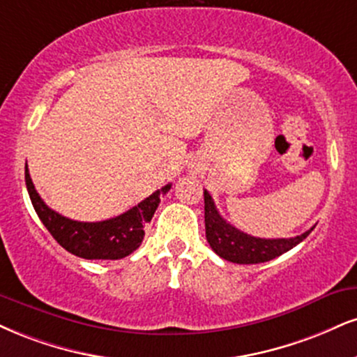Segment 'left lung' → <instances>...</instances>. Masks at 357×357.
<instances>
[{
    "label": "left lung",
    "mask_w": 357,
    "mask_h": 357,
    "mask_svg": "<svg viewBox=\"0 0 357 357\" xmlns=\"http://www.w3.org/2000/svg\"><path fill=\"white\" fill-rule=\"evenodd\" d=\"M204 225L206 239L213 251L222 259L236 264H259L271 261L298 246L314 229L312 226L306 233L296 236V238H255V236L236 229L234 226L222 220L208 191H204Z\"/></svg>",
    "instance_id": "obj_1"
}]
</instances>
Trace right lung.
<instances>
[{
    "instance_id": "add662e5",
    "label": "right lung",
    "mask_w": 357,
    "mask_h": 357,
    "mask_svg": "<svg viewBox=\"0 0 357 357\" xmlns=\"http://www.w3.org/2000/svg\"><path fill=\"white\" fill-rule=\"evenodd\" d=\"M24 179L34 211L46 229L68 252L83 259H121L136 251L144 238V225L151 221L158 204L161 203V196L171 188V184H166L130 211L111 220L83 222L64 218L45 204L34 190L28 165L24 167Z\"/></svg>"
}]
</instances>
